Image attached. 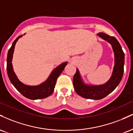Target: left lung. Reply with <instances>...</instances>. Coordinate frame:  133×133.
I'll list each match as a JSON object with an SVG mask.
<instances>
[{
	"instance_id": "obj_1",
	"label": "left lung",
	"mask_w": 133,
	"mask_h": 133,
	"mask_svg": "<svg viewBox=\"0 0 133 133\" xmlns=\"http://www.w3.org/2000/svg\"><path fill=\"white\" fill-rule=\"evenodd\" d=\"M99 37L109 42L114 54V66L110 79L101 85H88L84 83L78 69L73 77V85L77 94L86 99L98 100L107 96L116 89L121 81L124 72V54L120 44L113 36L103 32L97 34Z\"/></svg>"
}]
</instances>
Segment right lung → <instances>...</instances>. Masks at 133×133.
<instances>
[{
	"label": "right lung",
	"instance_id": "1",
	"mask_svg": "<svg viewBox=\"0 0 133 133\" xmlns=\"http://www.w3.org/2000/svg\"><path fill=\"white\" fill-rule=\"evenodd\" d=\"M22 37V35L19 36L14 41L12 45L8 51L7 58V75H8L9 78L13 86L24 97L32 100L45 98V97L51 96L54 92L55 85H56L57 77L61 74L62 71L64 69L65 65L68 64V62H63L61 64L56 67L52 71L47 80H45V81L39 85L29 86V85L25 84L18 79L16 73L14 71L12 64L15 45L19 39Z\"/></svg>",
	"mask_w": 133,
	"mask_h": 133
}]
</instances>
